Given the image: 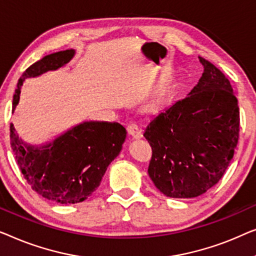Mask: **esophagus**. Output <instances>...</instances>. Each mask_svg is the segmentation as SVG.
Listing matches in <instances>:
<instances>
[{
	"instance_id": "esophagus-1",
	"label": "esophagus",
	"mask_w": 256,
	"mask_h": 256,
	"mask_svg": "<svg viewBox=\"0 0 256 256\" xmlns=\"http://www.w3.org/2000/svg\"><path fill=\"white\" fill-rule=\"evenodd\" d=\"M126 131L128 133V136H132V138H134V139H139L142 136V128H139L138 125H136V124H130L126 128Z\"/></svg>"
}]
</instances>
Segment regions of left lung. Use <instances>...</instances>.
Instances as JSON below:
<instances>
[{
  "mask_svg": "<svg viewBox=\"0 0 256 256\" xmlns=\"http://www.w3.org/2000/svg\"><path fill=\"white\" fill-rule=\"evenodd\" d=\"M204 72L186 95L154 116L144 136L148 175L164 195L192 198L217 184L239 139V106L228 78L198 56Z\"/></svg>",
  "mask_w": 256,
  "mask_h": 256,
  "instance_id": "8db88e82",
  "label": "left lung"
}]
</instances>
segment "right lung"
Wrapping results in <instances>:
<instances>
[{"mask_svg": "<svg viewBox=\"0 0 256 256\" xmlns=\"http://www.w3.org/2000/svg\"><path fill=\"white\" fill-rule=\"evenodd\" d=\"M74 54V50H66L31 64L17 84L12 112L25 78L56 70ZM125 138L126 130L118 123L84 122L45 145L34 146L24 142L10 124V144L24 178L39 195L60 204L80 203L95 192Z\"/></svg>", "mask_w": 256, "mask_h": 256, "instance_id": "right-lung-1", "label": "right lung"}]
</instances>
